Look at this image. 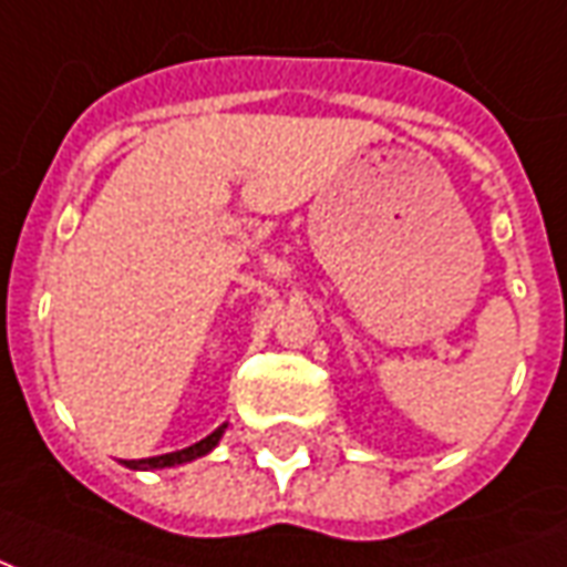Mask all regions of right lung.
<instances>
[{
    "mask_svg": "<svg viewBox=\"0 0 567 567\" xmlns=\"http://www.w3.org/2000/svg\"><path fill=\"white\" fill-rule=\"evenodd\" d=\"M224 427L227 425L215 427L209 437H203L199 443H194V446H185V450L166 452V455H154V458H136V462H124V464H127V467H133V471H157V467H175V464L194 462V458H199V455H206V452H212L215 446H218Z\"/></svg>",
    "mask_w": 567,
    "mask_h": 567,
    "instance_id": "add662e5",
    "label": "right lung"
}]
</instances>
